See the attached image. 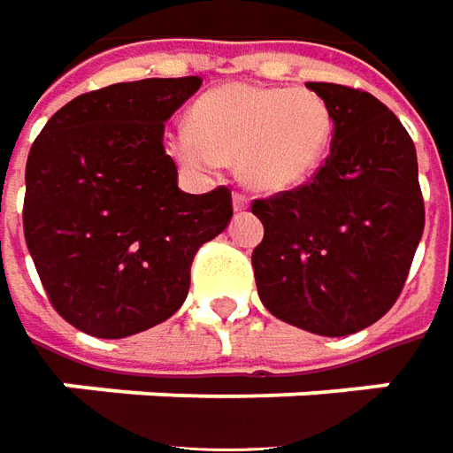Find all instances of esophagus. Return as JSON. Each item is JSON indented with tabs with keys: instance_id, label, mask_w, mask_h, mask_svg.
<instances>
[{
	"instance_id": "obj_1",
	"label": "esophagus",
	"mask_w": 453,
	"mask_h": 453,
	"mask_svg": "<svg viewBox=\"0 0 453 453\" xmlns=\"http://www.w3.org/2000/svg\"><path fill=\"white\" fill-rule=\"evenodd\" d=\"M232 202H234V211H244V209H249V196L247 194H242V191H234Z\"/></svg>"
}]
</instances>
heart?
Listing matches in <instances>:
<instances>
[{"label": "heart", "mask_w": 453, "mask_h": 453, "mask_svg": "<svg viewBox=\"0 0 453 453\" xmlns=\"http://www.w3.org/2000/svg\"><path fill=\"white\" fill-rule=\"evenodd\" d=\"M332 134V109L314 89L226 84L194 102L187 129L169 139V154L189 169L236 162L244 184L276 194L317 172Z\"/></svg>", "instance_id": "heart-1"}]
</instances>
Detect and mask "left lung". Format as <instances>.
Segmentation results:
<instances>
[{
    "mask_svg": "<svg viewBox=\"0 0 453 453\" xmlns=\"http://www.w3.org/2000/svg\"><path fill=\"white\" fill-rule=\"evenodd\" d=\"M334 114L311 181L254 199L251 254L262 304L321 336L372 326L399 299L424 232L417 149L389 106L344 84L306 81Z\"/></svg>",
    "mask_w": 453,
    "mask_h": 453,
    "instance_id": "left-lung-1",
    "label": "left lung"
}]
</instances>
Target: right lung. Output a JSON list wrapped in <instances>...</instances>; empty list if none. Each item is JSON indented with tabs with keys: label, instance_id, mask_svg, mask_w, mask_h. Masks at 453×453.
<instances>
[{
	"label": "right lung",
	"instance_id": "obj_1",
	"mask_svg": "<svg viewBox=\"0 0 453 453\" xmlns=\"http://www.w3.org/2000/svg\"><path fill=\"white\" fill-rule=\"evenodd\" d=\"M199 87L142 79L81 94L32 144L24 239L79 332L124 339L166 321L189 294L194 254L232 219V191H181L164 151V121Z\"/></svg>",
	"mask_w": 453,
	"mask_h": 453
}]
</instances>
